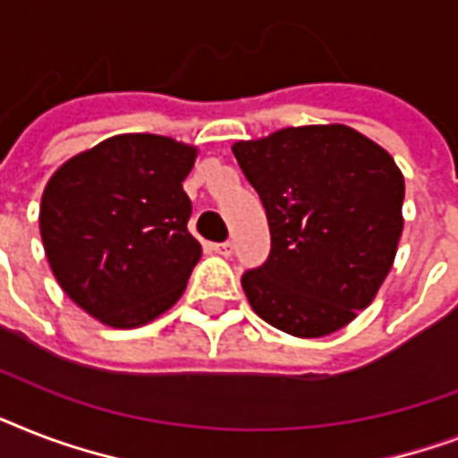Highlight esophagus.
I'll return each mask as SVG.
<instances>
[{
	"mask_svg": "<svg viewBox=\"0 0 458 458\" xmlns=\"http://www.w3.org/2000/svg\"><path fill=\"white\" fill-rule=\"evenodd\" d=\"M214 251L216 254H221V257H230V254H233V242H216Z\"/></svg>",
	"mask_w": 458,
	"mask_h": 458,
	"instance_id": "1",
	"label": "esophagus"
}]
</instances>
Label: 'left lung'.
Instances as JSON below:
<instances>
[{
    "mask_svg": "<svg viewBox=\"0 0 458 458\" xmlns=\"http://www.w3.org/2000/svg\"><path fill=\"white\" fill-rule=\"evenodd\" d=\"M233 154L271 228L268 259L242 276L251 309L294 337L344 327L397 254L404 178L394 158L347 125L285 128Z\"/></svg>",
    "mask_w": 458,
    "mask_h": 458,
    "instance_id": "8db88e82",
    "label": "left lung"
}]
</instances>
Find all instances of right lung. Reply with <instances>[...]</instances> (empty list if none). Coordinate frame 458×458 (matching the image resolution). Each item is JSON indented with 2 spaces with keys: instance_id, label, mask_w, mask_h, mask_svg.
Wrapping results in <instances>:
<instances>
[{
  "instance_id": "obj_1",
  "label": "right lung",
  "mask_w": 458,
  "mask_h": 458,
  "mask_svg": "<svg viewBox=\"0 0 458 458\" xmlns=\"http://www.w3.org/2000/svg\"><path fill=\"white\" fill-rule=\"evenodd\" d=\"M197 149L161 135H116L54 173L39 233L61 290L111 327H138L180 300L201 257L182 180Z\"/></svg>"
}]
</instances>
